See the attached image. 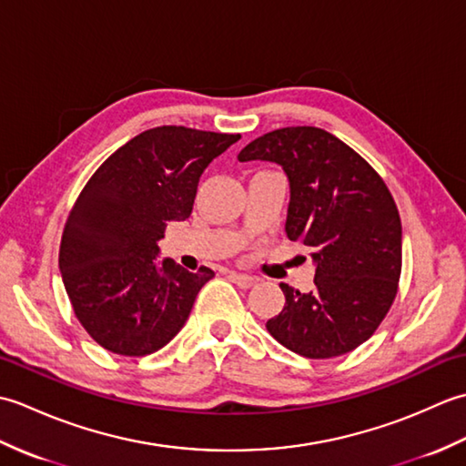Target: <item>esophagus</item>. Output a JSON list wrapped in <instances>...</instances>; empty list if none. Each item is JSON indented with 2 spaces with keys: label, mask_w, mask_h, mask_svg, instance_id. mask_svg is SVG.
Here are the masks:
<instances>
[{
  "label": "esophagus",
  "mask_w": 466,
  "mask_h": 466,
  "mask_svg": "<svg viewBox=\"0 0 466 466\" xmlns=\"http://www.w3.org/2000/svg\"><path fill=\"white\" fill-rule=\"evenodd\" d=\"M228 279H230L236 286H240V289H250V286H254L256 282H258V279H256V276L240 274V272H228Z\"/></svg>",
  "instance_id": "34e87169"
}]
</instances>
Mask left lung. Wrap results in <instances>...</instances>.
Here are the masks:
<instances>
[{
  "label": "left lung",
  "mask_w": 466,
  "mask_h": 466,
  "mask_svg": "<svg viewBox=\"0 0 466 466\" xmlns=\"http://www.w3.org/2000/svg\"><path fill=\"white\" fill-rule=\"evenodd\" d=\"M238 160L282 166L290 182L286 236L316 264L310 292L280 284L286 304L266 329L306 359L354 350L379 329L399 290L402 226L389 187L350 146L314 126L256 137Z\"/></svg>",
  "instance_id": "1"
}]
</instances>
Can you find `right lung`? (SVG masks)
I'll list each match as a JSON object with an SVG mask.
<instances>
[{
	"instance_id": "right-lung-1",
	"label": "right lung",
	"mask_w": 466,
	"mask_h": 466,
	"mask_svg": "<svg viewBox=\"0 0 466 466\" xmlns=\"http://www.w3.org/2000/svg\"><path fill=\"white\" fill-rule=\"evenodd\" d=\"M240 134L160 126L107 157L67 216L59 272L77 320L106 350L144 356L182 330L214 272L157 260L167 222L192 214L202 172Z\"/></svg>"
}]
</instances>
